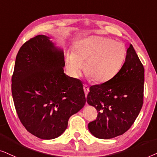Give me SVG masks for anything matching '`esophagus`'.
<instances>
[{
  "label": "esophagus",
  "instance_id": "obj_1",
  "mask_svg": "<svg viewBox=\"0 0 157 157\" xmlns=\"http://www.w3.org/2000/svg\"><path fill=\"white\" fill-rule=\"evenodd\" d=\"M83 89H84L85 95H87V94H88V92L90 91L89 86L87 85H83Z\"/></svg>",
  "mask_w": 157,
  "mask_h": 157
}]
</instances>
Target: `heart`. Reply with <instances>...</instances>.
I'll use <instances>...</instances> for the list:
<instances>
[{
    "mask_svg": "<svg viewBox=\"0 0 157 157\" xmlns=\"http://www.w3.org/2000/svg\"><path fill=\"white\" fill-rule=\"evenodd\" d=\"M123 43L108 38L92 36L82 41L74 54H68L67 67L77 77L84 64V71L94 82L104 83L111 80L120 71L126 57Z\"/></svg>",
    "mask_w": 157,
    "mask_h": 157,
    "instance_id": "1",
    "label": "heart"
}]
</instances>
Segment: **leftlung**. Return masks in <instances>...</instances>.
I'll list each match as a JSON object with an SVG mask.
<instances>
[{
  "mask_svg": "<svg viewBox=\"0 0 157 157\" xmlns=\"http://www.w3.org/2000/svg\"><path fill=\"white\" fill-rule=\"evenodd\" d=\"M126 61L111 80L90 87L87 102L98 111L88 129L95 137L108 139L124 134L132 126L144 103V68L133 46Z\"/></svg>",
  "mask_w": 157,
  "mask_h": 157,
  "instance_id": "left-lung-1",
  "label": "left lung"
}]
</instances>
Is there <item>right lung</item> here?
Here are the masks:
<instances>
[{"instance_id": "obj_1", "label": "right lung", "mask_w": 157, "mask_h": 157, "mask_svg": "<svg viewBox=\"0 0 157 157\" xmlns=\"http://www.w3.org/2000/svg\"><path fill=\"white\" fill-rule=\"evenodd\" d=\"M64 53L44 35L26 41L16 58L11 91L25 128L41 139L59 136L68 120L85 105L83 85L64 75Z\"/></svg>"}]
</instances>
